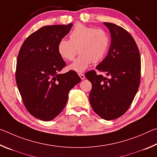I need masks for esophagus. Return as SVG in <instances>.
Listing matches in <instances>:
<instances>
[{"instance_id":"1","label":"esophagus","mask_w":157,"mask_h":157,"mask_svg":"<svg viewBox=\"0 0 157 157\" xmlns=\"http://www.w3.org/2000/svg\"><path fill=\"white\" fill-rule=\"evenodd\" d=\"M78 75H79V78H81V79H85V76H84V74H82V73H79Z\"/></svg>"}]
</instances>
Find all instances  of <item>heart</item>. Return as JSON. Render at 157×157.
I'll return each mask as SVG.
<instances>
[{"instance_id":"b5f03b06","label":"heart","mask_w":157,"mask_h":157,"mask_svg":"<svg viewBox=\"0 0 157 157\" xmlns=\"http://www.w3.org/2000/svg\"><path fill=\"white\" fill-rule=\"evenodd\" d=\"M69 41L61 39L57 44V52L65 61H73L77 53L79 55L69 69L83 72L92 62H101L107 54L110 38L103 29L89 27L81 23L76 24L68 35Z\"/></svg>"}]
</instances>
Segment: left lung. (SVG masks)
<instances>
[{
	"label": "left lung",
	"instance_id": "1",
	"mask_svg": "<svg viewBox=\"0 0 157 157\" xmlns=\"http://www.w3.org/2000/svg\"><path fill=\"white\" fill-rule=\"evenodd\" d=\"M110 31L111 44L107 56L96 66L109 78L94 70L85 74L91 82L90 104L101 118L113 120L123 116L134 100L140 80V57L134 38L126 30L111 23H104Z\"/></svg>",
	"mask_w": 157,
	"mask_h": 157
}]
</instances>
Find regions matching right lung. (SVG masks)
Returning a JSON list of instances; mask_svg holds the SVG:
<instances>
[{
	"label": "right lung",
	"mask_w": 157,
	"mask_h": 157,
	"mask_svg": "<svg viewBox=\"0 0 157 157\" xmlns=\"http://www.w3.org/2000/svg\"><path fill=\"white\" fill-rule=\"evenodd\" d=\"M72 26H44L25 39L18 52V91L26 109L41 121H51L59 115L67 102L69 91L81 81L74 71L59 73L66 64L57 52V44Z\"/></svg>",
	"instance_id": "1"
}]
</instances>
